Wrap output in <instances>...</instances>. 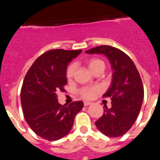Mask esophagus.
Instances as JSON below:
<instances>
[{"instance_id": "1", "label": "esophagus", "mask_w": 160, "mask_h": 160, "mask_svg": "<svg viewBox=\"0 0 160 160\" xmlns=\"http://www.w3.org/2000/svg\"><path fill=\"white\" fill-rule=\"evenodd\" d=\"M92 103L90 102L89 101H84V106H89V105H91Z\"/></svg>"}]
</instances>
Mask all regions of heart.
Instances as JSON below:
<instances>
[{"instance_id": "obj_1", "label": "heart", "mask_w": 160, "mask_h": 160, "mask_svg": "<svg viewBox=\"0 0 160 160\" xmlns=\"http://www.w3.org/2000/svg\"><path fill=\"white\" fill-rule=\"evenodd\" d=\"M89 69L90 71L93 72L94 70H96L98 67H102L105 69V63L102 60L98 58H91L90 60L88 61L87 62ZM74 70H75V66L74 64H70L68 66L66 69V75L68 79H70L73 76L74 73ZM101 92V88L99 87H85L80 90V94L85 98H94V97L97 96L98 94H99Z\"/></svg>"}]
</instances>
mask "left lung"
I'll return each instance as SVG.
<instances>
[{"instance_id":"obj_1","label":"left lung","mask_w":160,"mask_h":160,"mask_svg":"<svg viewBox=\"0 0 160 160\" xmlns=\"http://www.w3.org/2000/svg\"><path fill=\"white\" fill-rule=\"evenodd\" d=\"M89 54H104L113 70L111 87L103 94L110 97L111 108L105 106L102 116L95 126L109 137H118L128 132L138 117L144 97L140 75L131 58L122 50L110 46H100L87 50Z\"/></svg>"}]
</instances>
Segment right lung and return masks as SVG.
Listing matches in <instances>:
<instances>
[{
    "mask_svg": "<svg viewBox=\"0 0 160 160\" xmlns=\"http://www.w3.org/2000/svg\"><path fill=\"white\" fill-rule=\"evenodd\" d=\"M82 49H51L35 60L28 70L21 90L24 117L31 129L49 141L58 140L70 132L82 101L61 105L58 91H65L66 69Z\"/></svg>",
    "mask_w": 160,
    "mask_h": 160,
    "instance_id": "1",
    "label": "right lung"
}]
</instances>
